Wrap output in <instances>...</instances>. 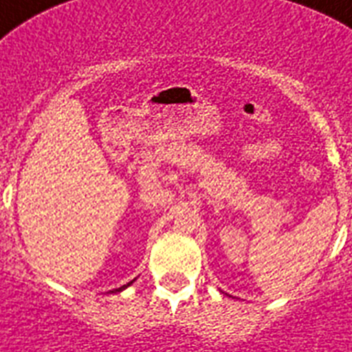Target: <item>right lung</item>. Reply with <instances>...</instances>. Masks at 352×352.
<instances>
[{
    "instance_id": "obj_1",
    "label": "right lung",
    "mask_w": 352,
    "mask_h": 352,
    "mask_svg": "<svg viewBox=\"0 0 352 352\" xmlns=\"http://www.w3.org/2000/svg\"><path fill=\"white\" fill-rule=\"evenodd\" d=\"M132 283H134V281H131V283H126V285L120 286V288H116V290H111V292H112V294H116V292H121V290H125L126 286H131V285H132Z\"/></svg>"
}]
</instances>
